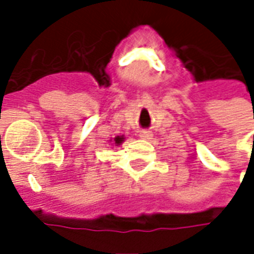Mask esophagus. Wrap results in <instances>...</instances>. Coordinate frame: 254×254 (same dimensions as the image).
Wrapping results in <instances>:
<instances>
[{
  "label": "esophagus",
  "mask_w": 254,
  "mask_h": 254,
  "mask_svg": "<svg viewBox=\"0 0 254 254\" xmlns=\"http://www.w3.org/2000/svg\"><path fill=\"white\" fill-rule=\"evenodd\" d=\"M140 137L144 138V140H149V138L152 137V133H151V130H147V129H144V130H141L140 132V134H138Z\"/></svg>",
  "instance_id": "esophagus-1"
}]
</instances>
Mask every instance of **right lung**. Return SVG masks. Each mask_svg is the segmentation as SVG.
Instances as JSON below:
<instances>
[{"mask_svg":"<svg viewBox=\"0 0 254 254\" xmlns=\"http://www.w3.org/2000/svg\"><path fill=\"white\" fill-rule=\"evenodd\" d=\"M122 140H124V138H122V137H120V136H118V137H116V138H114V141H116L117 144H120V143H121Z\"/></svg>","mask_w":254,"mask_h":254,"instance_id":"obj_1","label":"right lung"}]
</instances>
